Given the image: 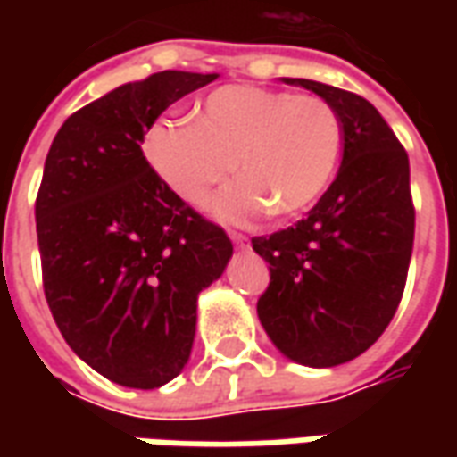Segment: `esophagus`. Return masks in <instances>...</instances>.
Listing matches in <instances>:
<instances>
[{
	"mask_svg": "<svg viewBox=\"0 0 457 457\" xmlns=\"http://www.w3.org/2000/svg\"><path fill=\"white\" fill-rule=\"evenodd\" d=\"M229 239H232V242H235V245H237L239 249H247L249 247V239L245 237V235H239V232H229Z\"/></svg>",
	"mask_w": 457,
	"mask_h": 457,
	"instance_id": "esophagus-1",
	"label": "esophagus"
}]
</instances>
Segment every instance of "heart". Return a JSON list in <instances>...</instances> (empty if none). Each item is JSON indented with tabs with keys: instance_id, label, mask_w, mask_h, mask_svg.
<instances>
[{
	"instance_id": "heart-1",
	"label": "heart",
	"mask_w": 457,
	"mask_h": 457,
	"mask_svg": "<svg viewBox=\"0 0 457 457\" xmlns=\"http://www.w3.org/2000/svg\"><path fill=\"white\" fill-rule=\"evenodd\" d=\"M144 149L163 183L190 205H203L237 166L242 179L220 190L210 210L242 225L269 210L288 218L311 208L337 169L343 124L318 95L228 85L198 104L195 121H156Z\"/></svg>"
}]
</instances>
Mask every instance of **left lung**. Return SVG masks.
<instances>
[{"instance_id":"obj_1","label":"left lung","mask_w":457,"mask_h":457,"mask_svg":"<svg viewBox=\"0 0 457 457\" xmlns=\"http://www.w3.org/2000/svg\"><path fill=\"white\" fill-rule=\"evenodd\" d=\"M281 80L333 104L343 161L306 220L252 239L271 274L257 313L278 353L320 370L372 347L402 301L413 249L409 156L360 95L306 78Z\"/></svg>"}]
</instances>
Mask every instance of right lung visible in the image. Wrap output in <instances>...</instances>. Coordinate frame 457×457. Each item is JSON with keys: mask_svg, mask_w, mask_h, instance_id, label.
<instances>
[{"mask_svg": "<svg viewBox=\"0 0 457 457\" xmlns=\"http://www.w3.org/2000/svg\"><path fill=\"white\" fill-rule=\"evenodd\" d=\"M218 73L161 71L63 121L36 198L48 308L65 343L110 382L156 389L188 364L198 296L229 237L188 208L141 151L169 104Z\"/></svg>", "mask_w": 457, "mask_h": 457, "instance_id": "obj_1", "label": "right lung"}]
</instances>
